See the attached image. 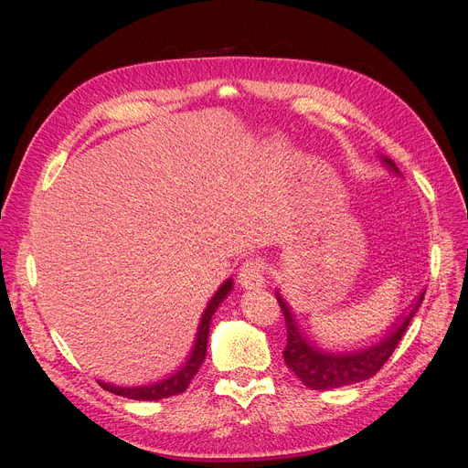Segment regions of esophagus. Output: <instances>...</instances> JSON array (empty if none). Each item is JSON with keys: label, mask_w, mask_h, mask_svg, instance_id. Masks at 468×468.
Returning a JSON list of instances; mask_svg holds the SVG:
<instances>
[{"label": "esophagus", "mask_w": 468, "mask_h": 468, "mask_svg": "<svg viewBox=\"0 0 468 468\" xmlns=\"http://www.w3.org/2000/svg\"><path fill=\"white\" fill-rule=\"evenodd\" d=\"M239 282L242 288L247 290H258L265 284L263 277V263L260 260H249L244 261L242 267L239 269Z\"/></svg>", "instance_id": "1"}]
</instances>
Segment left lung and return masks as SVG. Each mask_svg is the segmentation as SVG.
<instances>
[{"label":"left lung","mask_w":468,"mask_h":468,"mask_svg":"<svg viewBox=\"0 0 468 468\" xmlns=\"http://www.w3.org/2000/svg\"><path fill=\"white\" fill-rule=\"evenodd\" d=\"M381 159L392 175L400 176V170L397 168L395 163L387 157ZM275 296L286 321L288 341L282 351L286 366L300 378V381H303L305 387L314 390H328L366 381L381 370V366L388 360L392 353H395L399 341L402 339L415 311L423 303L425 290L420 293L417 302L410 305L408 313L399 316L397 321L385 330L379 341H372L370 346H366L364 349L360 347L353 351H330L318 347L314 341H311L305 335V332H302V326L296 321V314H293L292 307L281 296L279 290L275 292Z\"/></svg>","instance_id":"left-lung-1"}]
</instances>
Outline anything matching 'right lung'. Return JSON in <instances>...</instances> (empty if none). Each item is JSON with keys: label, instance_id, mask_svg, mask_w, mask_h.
I'll list each match as a JSON object with an SVG mask.
<instances>
[{"label": "right lung", "instance_id": "1", "mask_svg": "<svg viewBox=\"0 0 468 468\" xmlns=\"http://www.w3.org/2000/svg\"><path fill=\"white\" fill-rule=\"evenodd\" d=\"M233 288V279H228L224 284H221L216 293L212 296V300L208 302L199 328H197V335H195V346L187 356V360L178 367L175 374H170L168 378L150 383V385H138V387H119V385H112L106 383L102 379H98V385H101L104 390L113 392L117 397H125L131 400H161V399H168L184 392L189 387V381L195 378V374L199 372L201 364L205 362L207 356V343H208V334H210V321L212 314L216 313V309L219 307V303L224 302L229 292Z\"/></svg>", "mask_w": 468, "mask_h": 468}]
</instances>
